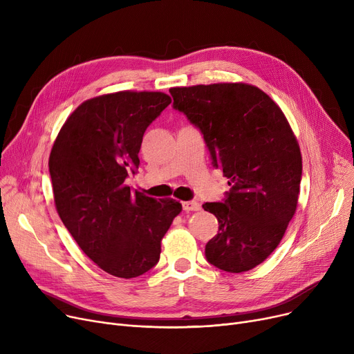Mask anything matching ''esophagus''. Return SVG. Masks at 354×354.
Instances as JSON below:
<instances>
[{
    "label": "esophagus",
    "mask_w": 354,
    "mask_h": 354,
    "mask_svg": "<svg viewBox=\"0 0 354 354\" xmlns=\"http://www.w3.org/2000/svg\"><path fill=\"white\" fill-rule=\"evenodd\" d=\"M183 211L185 212H191V211H199L201 209V203L196 201H187L182 203Z\"/></svg>",
    "instance_id": "obj_1"
}]
</instances>
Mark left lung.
<instances>
[{
	"mask_svg": "<svg viewBox=\"0 0 354 354\" xmlns=\"http://www.w3.org/2000/svg\"><path fill=\"white\" fill-rule=\"evenodd\" d=\"M169 91L231 185L224 202L202 205L219 222L207 259L227 272L250 271L278 247L295 214L303 171L299 142L280 106L257 86L214 83Z\"/></svg>",
	"mask_w": 354,
	"mask_h": 354,
	"instance_id": "1",
	"label": "left lung"
}]
</instances>
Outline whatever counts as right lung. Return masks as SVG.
<instances>
[{"label": "right lung", "mask_w": 354, "mask_h": 354, "mask_svg": "<svg viewBox=\"0 0 354 354\" xmlns=\"http://www.w3.org/2000/svg\"><path fill=\"white\" fill-rule=\"evenodd\" d=\"M162 91L123 90L83 102L54 140L48 169L55 209L82 251L110 275L155 267L180 202L132 192L145 130L171 104Z\"/></svg>", "instance_id": "1"}]
</instances>
